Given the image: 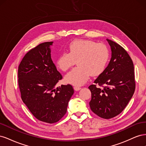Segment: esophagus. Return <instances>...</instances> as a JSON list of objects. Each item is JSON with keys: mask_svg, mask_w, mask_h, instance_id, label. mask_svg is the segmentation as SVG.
Masks as SVG:
<instances>
[{"mask_svg": "<svg viewBox=\"0 0 146 146\" xmlns=\"http://www.w3.org/2000/svg\"><path fill=\"white\" fill-rule=\"evenodd\" d=\"M74 90H76V91H79L80 90H81L82 89V88L81 87H79V86H74Z\"/></svg>", "mask_w": 146, "mask_h": 146, "instance_id": "esophagus-1", "label": "esophagus"}]
</instances>
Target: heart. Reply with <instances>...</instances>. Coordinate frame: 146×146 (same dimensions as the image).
<instances>
[{
    "label": "heart",
    "instance_id": "obj_1",
    "mask_svg": "<svg viewBox=\"0 0 146 146\" xmlns=\"http://www.w3.org/2000/svg\"><path fill=\"white\" fill-rule=\"evenodd\" d=\"M69 52L61 54L56 61L60 70L66 71L77 62L65 77L69 83L76 86L85 84L90 76H99L104 71L110 56L108 47L104 44L85 39H77L70 43Z\"/></svg>",
    "mask_w": 146,
    "mask_h": 146
}]
</instances>
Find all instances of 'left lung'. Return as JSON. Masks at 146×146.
Instances as JSON below:
<instances>
[{"label":"left lung","mask_w":146,"mask_h":146,"mask_svg":"<svg viewBox=\"0 0 146 146\" xmlns=\"http://www.w3.org/2000/svg\"><path fill=\"white\" fill-rule=\"evenodd\" d=\"M111 47V58L107 68L97 78L91 92L92 111L104 119L120 114L133 96L135 90L134 66L127 51L117 43L107 39ZM96 84L103 88L96 86Z\"/></svg>","instance_id":"left-lung-1"}]
</instances>
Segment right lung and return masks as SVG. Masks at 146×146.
Instances as JSON below:
<instances>
[{"instance_id": "obj_1", "label": "right lung", "mask_w": 146, "mask_h": 146, "mask_svg": "<svg viewBox=\"0 0 146 146\" xmlns=\"http://www.w3.org/2000/svg\"><path fill=\"white\" fill-rule=\"evenodd\" d=\"M46 42L25 55L18 68V84L21 99L38 120L53 123L67 111L74 91L70 85L55 88L63 77L51 58L50 46Z\"/></svg>"}]
</instances>
